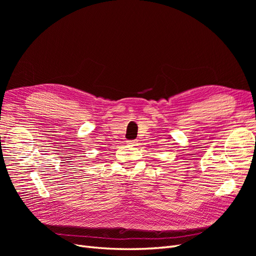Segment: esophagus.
<instances>
[{
	"label": "esophagus",
	"instance_id": "obj_1",
	"mask_svg": "<svg viewBox=\"0 0 256 256\" xmlns=\"http://www.w3.org/2000/svg\"><path fill=\"white\" fill-rule=\"evenodd\" d=\"M127 143H128L130 146H136V145H138V141H134V140L127 141Z\"/></svg>",
	"mask_w": 256,
	"mask_h": 256
}]
</instances>
